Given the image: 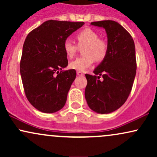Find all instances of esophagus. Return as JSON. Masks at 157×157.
I'll return each instance as SVG.
<instances>
[{
  "mask_svg": "<svg viewBox=\"0 0 157 157\" xmlns=\"http://www.w3.org/2000/svg\"><path fill=\"white\" fill-rule=\"evenodd\" d=\"M77 75H78V76H84V74L81 72V71H77Z\"/></svg>",
  "mask_w": 157,
  "mask_h": 157,
  "instance_id": "obj_1",
  "label": "esophagus"
}]
</instances>
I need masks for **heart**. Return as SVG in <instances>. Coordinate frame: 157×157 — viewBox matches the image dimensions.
<instances>
[{"mask_svg": "<svg viewBox=\"0 0 157 157\" xmlns=\"http://www.w3.org/2000/svg\"><path fill=\"white\" fill-rule=\"evenodd\" d=\"M76 40L79 48H82L85 56L75 59L70 63L69 66L78 71H85L93 64L94 61L100 62L107 54V44L99 38L98 34L91 29H85L77 34ZM63 49L68 57H73L77 53L78 47L69 39L63 43Z\"/></svg>", "mask_w": 157, "mask_h": 157, "instance_id": "heart-1", "label": "heart"}]
</instances>
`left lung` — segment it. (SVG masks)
Listing matches in <instances>:
<instances>
[{
    "instance_id": "1",
    "label": "left lung",
    "mask_w": 157,
    "mask_h": 157,
    "mask_svg": "<svg viewBox=\"0 0 157 157\" xmlns=\"http://www.w3.org/2000/svg\"><path fill=\"white\" fill-rule=\"evenodd\" d=\"M91 25L105 29L107 54L94 70L99 76L86 74L85 97L92 111L105 114L120 109L130 94L136 70L135 45L130 34L116 21H97ZM101 75L102 81L99 80Z\"/></svg>"
}]
</instances>
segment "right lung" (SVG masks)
Instances as JSON below:
<instances>
[{
    "mask_svg": "<svg viewBox=\"0 0 157 157\" xmlns=\"http://www.w3.org/2000/svg\"><path fill=\"white\" fill-rule=\"evenodd\" d=\"M83 22L49 20L27 35L20 71L29 102L41 112L52 113L63 108L76 71H63L68 66L63 43Z\"/></svg>",
    "mask_w": 157,
    "mask_h": 157,
    "instance_id": "1",
    "label": "right lung"
}]
</instances>
